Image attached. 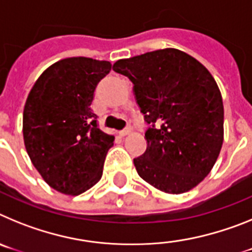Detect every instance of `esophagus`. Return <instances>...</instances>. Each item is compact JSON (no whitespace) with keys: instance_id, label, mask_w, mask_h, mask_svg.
Instances as JSON below:
<instances>
[{"instance_id":"esophagus-1","label":"esophagus","mask_w":252,"mask_h":252,"mask_svg":"<svg viewBox=\"0 0 252 252\" xmlns=\"http://www.w3.org/2000/svg\"><path fill=\"white\" fill-rule=\"evenodd\" d=\"M131 133V127H127V128H125V130L120 131V135L121 136H127V135H130Z\"/></svg>"}]
</instances>
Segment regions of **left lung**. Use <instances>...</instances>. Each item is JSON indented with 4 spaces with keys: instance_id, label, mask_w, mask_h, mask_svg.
<instances>
[{
    "instance_id": "left-lung-1",
    "label": "left lung",
    "mask_w": 252,
    "mask_h": 252,
    "mask_svg": "<svg viewBox=\"0 0 252 252\" xmlns=\"http://www.w3.org/2000/svg\"><path fill=\"white\" fill-rule=\"evenodd\" d=\"M112 69L132 82L136 103L150 125L146 151L133 159L137 174L169 194L197 187L223 144V102L212 74L174 48L120 59Z\"/></svg>"
}]
</instances>
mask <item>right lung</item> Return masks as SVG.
<instances>
[{
  "label": "right lung",
  "instance_id": "obj_1",
  "mask_svg": "<svg viewBox=\"0 0 252 252\" xmlns=\"http://www.w3.org/2000/svg\"><path fill=\"white\" fill-rule=\"evenodd\" d=\"M111 65L84 57L59 60L41 73L26 99V151L43 179L63 194H81L102 178L115 136L99 130L91 104Z\"/></svg>",
  "mask_w": 252,
  "mask_h": 252
}]
</instances>
